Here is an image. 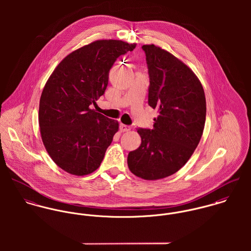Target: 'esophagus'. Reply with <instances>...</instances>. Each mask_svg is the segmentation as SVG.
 <instances>
[{"instance_id": "34e87169", "label": "esophagus", "mask_w": 251, "mask_h": 251, "mask_svg": "<svg viewBox=\"0 0 251 251\" xmlns=\"http://www.w3.org/2000/svg\"><path fill=\"white\" fill-rule=\"evenodd\" d=\"M120 130H121L122 132L128 131V130H130V126H126V125H124V124H121V125H120Z\"/></svg>"}]
</instances>
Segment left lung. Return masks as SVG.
I'll return each instance as SVG.
<instances>
[{
  "instance_id": "obj_1",
  "label": "left lung",
  "mask_w": 251,
  "mask_h": 251,
  "mask_svg": "<svg viewBox=\"0 0 251 251\" xmlns=\"http://www.w3.org/2000/svg\"><path fill=\"white\" fill-rule=\"evenodd\" d=\"M150 78L148 103L158 109L153 127L138 128L142 142L128 153L129 170L144 179L175 174L200 142L206 121L203 87L193 72L169 52L143 45Z\"/></svg>"
}]
</instances>
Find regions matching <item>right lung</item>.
<instances>
[{
	"label": "right lung",
	"instance_id": "add662e5",
	"mask_svg": "<svg viewBox=\"0 0 251 251\" xmlns=\"http://www.w3.org/2000/svg\"><path fill=\"white\" fill-rule=\"evenodd\" d=\"M135 46L114 39L92 42L68 55L46 82L38 110L41 138L68 173L84 176L100 167L119 123L90 106L104 94L116 60Z\"/></svg>",
	"mask_w": 251,
	"mask_h": 251
}]
</instances>
